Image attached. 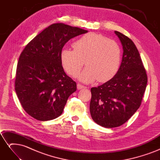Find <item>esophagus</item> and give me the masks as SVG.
<instances>
[{
  "label": "esophagus",
  "instance_id": "obj_1",
  "mask_svg": "<svg viewBox=\"0 0 160 160\" xmlns=\"http://www.w3.org/2000/svg\"><path fill=\"white\" fill-rule=\"evenodd\" d=\"M77 89L80 90V89H85L86 87L84 86V85H82L78 83V84L77 85Z\"/></svg>",
  "mask_w": 160,
  "mask_h": 160
}]
</instances>
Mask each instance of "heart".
<instances>
[{
	"label": "heart",
	"mask_w": 160,
	"mask_h": 160,
	"mask_svg": "<svg viewBox=\"0 0 160 160\" xmlns=\"http://www.w3.org/2000/svg\"><path fill=\"white\" fill-rule=\"evenodd\" d=\"M72 48L73 50L63 49L61 52L62 65L71 76L78 75L85 62L87 67L79 75V80L84 83L96 79L103 83L118 72L122 51L115 41L100 34L89 32L74 42Z\"/></svg>",
	"instance_id": "1"
}]
</instances>
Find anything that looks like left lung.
Here are the masks:
<instances>
[{
    "instance_id": "left-lung-1",
    "label": "left lung",
    "mask_w": 160,
    "mask_h": 160,
    "mask_svg": "<svg viewBox=\"0 0 160 160\" xmlns=\"http://www.w3.org/2000/svg\"><path fill=\"white\" fill-rule=\"evenodd\" d=\"M123 46L122 63L117 73L98 88H92L90 113L101 126L112 128L125 123L142 103L148 76L139 51L127 36L115 31Z\"/></svg>"
}]
</instances>
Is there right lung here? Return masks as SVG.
Segmentation results:
<instances>
[{
	"instance_id": "obj_1",
	"label": "right lung",
	"mask_w": 160,
	"mask_h": 160,
	"mask_svg": "<svg viewBox=\"0 0 160 160\" xmlns=\"http://www.w3.org/2000/svg\"><path fill=\"white\" fill-rule=\"evenodd\" d=\"M63 23L46 28L28 43L19 57L15 91L31 117L49 121L60 116L77 84L62 68L61 52L71 38L88 32Z\"/></svg>"
}]
</instances>
